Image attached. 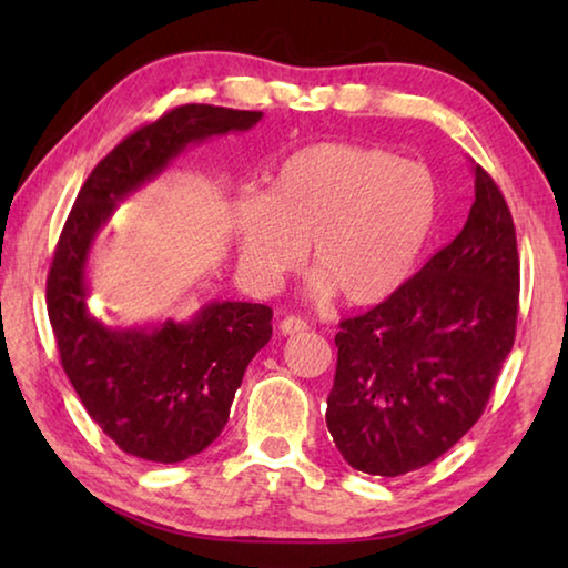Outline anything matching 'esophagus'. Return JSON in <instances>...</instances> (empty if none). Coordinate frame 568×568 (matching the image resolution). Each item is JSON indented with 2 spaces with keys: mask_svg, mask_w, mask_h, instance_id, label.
I'll return each instance as SVG.
<instances>
[{
  "mask_svg": "<svg viewBox=\"0 0 568 568\" xmlns=\"http://www.w3.org/2000/svg\"><path fill=\"white\" fill-rule=\"evenodd\" d=\"M277 331H281L283 335H297V333L307 331V323L301 321V318H295V315H287V318H283L281 325H277Z\"/></svg>",
  "mask_w": 568,
  "mask_h": 568,
  "instance_id": "34e87169",
  "label": "esophagus"
}]
</instances>
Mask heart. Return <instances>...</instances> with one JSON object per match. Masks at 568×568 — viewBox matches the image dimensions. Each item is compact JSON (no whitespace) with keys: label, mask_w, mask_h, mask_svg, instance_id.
Segmentation results:
<instances>
[{"label":"heart","mask_w":568,"mask_h":568,"mask_svg":"<svg viewBox=\"0 0 568 568\" xmlns=\"http://www.w3.org/2000/svg\"><path fill=\"white\" fill-rule=\"evenodd\" d=\"M436 213L438 185L423 162L355 142H313L277 165L267 192L235 200L240 273L273 293L307 243L315 295L381 303L410 277Z\"/></svg>","instance_id":"obj_1"}]
</instances>
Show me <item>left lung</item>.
<instances>
[{
  "label": "left lung",
  "instance_id": "obj_1",
  "mask_svg": "<svg viewBox=\"0 0 568 568\" xmlns=\"http://www.w3.org/2000/svg\"><path fill=\"white\" fill-rule=\"evenodd\" d=\"M460 233L368 313L341 323L325 423L343 458L371 476L428 466L480 418L518 315V250L508 205L474 165Z\"/></svg>",
  "mask_w": 568,
  "mask_h": 568
}]
</instances>
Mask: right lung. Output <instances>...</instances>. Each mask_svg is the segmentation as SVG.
Returning <instances> with one entry per match:
<instances>
[{
    "label": "right lung",
    "mask_w": 568,
    "mask_h": 568,
    "mask_svg": "<svg viewBox=\"0 0 568 568\" xmlns=\"http://www.w3.org/2000/svg\"><path fill=\"white\" fill-rule=\"evenodd\" d=\"M263 112L182 104L124 138L77 195L47 275V313L67 378L90 418L124 454L180 464L225 428L247 363L271 341L273 311L213 301L187 323L110 328L88 307V261L124 197L155 180L187 145L245 132Z\"/></svg>",
    "instance_id": "add662e5"
}]
</instances>
